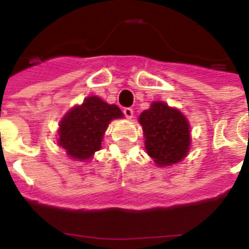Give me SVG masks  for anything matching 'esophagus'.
Returning a JSON list of instances; mask_svg holds the SVG:
<instances>
[{
    "mask_svg": "<svg viewBox=\"0 0 249 249\" xmlns=\"http://www.w3.org/2000/svg\"><path fill=\"white\" fill-rule=\"evenodd\" d=\"M123 113H124V115L127 118V119H131V118L134 117V110H132L131 108H124Z\"/></svg>",
    "mask_w": 249,
    "mask_h": 249,
    "instance_id": "1",
    "label": "esophagus"
}]
</instances>
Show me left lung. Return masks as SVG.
Listing matches in <instances>:
<instances>
[{"label": "left lung", "instance_id": "left-lung-1", "mask_svg": "<svg viewBox=\"0 0 249 249\" xmlns=\"http://www.w3.org/2000/svg\"><path fill=\"white\" fill-rule=\"evenodd\" d=\"M148 156L157 166H172L184 159L190 148V126L178 109L153 102L139 117Z\"/></svg>", "mask_w": 249, "mask_h": 249}]
</instances>
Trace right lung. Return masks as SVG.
<instances>
[{
	"label": "right lung",
	"mask_w": 249,
	"mask_h": 249,
	"mask_svg": "<svg viewBox=\"0 0 249 249\" xmlns=\"http://www.w3.org/2000/svg\"><path fill=\"white\" fill-rule=\"evenodd\" d=\"M124 114L115 104H108L99 97L92 96L66 113L59 125V143L72 159L83 161L92 159L101 150L103 135L113 119Z\"/></svg>",
	"instance_id": "right-lung-1"
}]
</instances>
